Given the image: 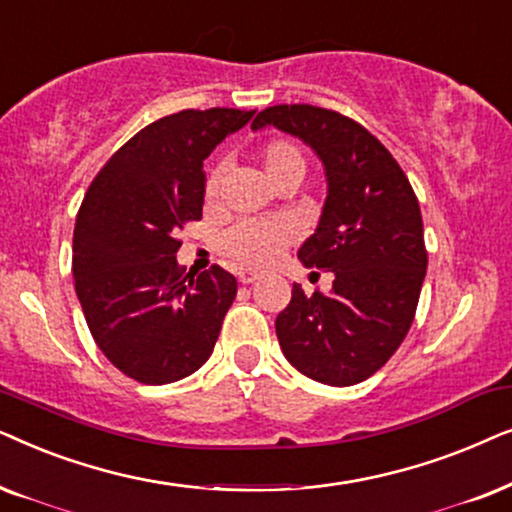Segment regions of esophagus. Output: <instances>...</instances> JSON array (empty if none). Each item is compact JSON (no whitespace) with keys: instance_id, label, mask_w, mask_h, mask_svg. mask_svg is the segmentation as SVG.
<instances>
[{"instance_id":"esophagus-1","label":"esophagus","mask_w":512,"mask_h":512,"mask_svg":"<svg viewBox=\"0 0 512 512\" xmlns=\"http://www.w3.org/2000/svg\"><path fill=\"white\" fill-rule=\"evenodd\" d=\"M257 276L255 271H248V269H243V271H238V281H241L243 285H250V283H255L257 281Z\"/></svg>"}]
</instances>
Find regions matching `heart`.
<instances>
[{
  "label": "heart",
  "instance_id": "obj_1",
  "mask_svg": "<svg viewBox=\"0 0 512 512\" xmlns=\"http://www.w3.org/2000/svg\"><path fill=\"white\" fill-rule=\"evenodd\" d=\"M260 166L271 185L285 177L304 175V154L292 140L274 138L260 147ZM222 170L217 168L206 180V199L213 201L220 192ZM295 241V227L285 220H243L220 236V250L229 260L248 269H264Z\"/></svg>",
  "mask_w": 512,
  "mask_h": 512
}]
</instances>
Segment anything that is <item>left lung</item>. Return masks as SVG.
Returning a JSON list of instances; mask_svg holds the SVG:
<instances>
[{"mask_svg": "<svg viewBox=\"0 0 512 512\" xmlns=\"http://www.w3.org/2000/svg\"><path fill=\"white\" fill-rule=\"evenodd\" d=\"M264 126L304 140L323 161V215L297 255L304 267L335 274L330 295L292 285L276 318L278 344L313 381L360 384L403 344L417 313L428 267L417 194L393 154L335 109L274 105L250 128Z\"/></svg>", "mask_w": 512, "mask_h": 512, "instance_id": "8db88e82", "label": "left lung"}]
</instances>
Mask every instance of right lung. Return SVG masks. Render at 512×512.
Instances as JSON below:
<instances>
[{"label":"right lung","instance_id":"1","mask_svg":"<svg viewBox=\"0 0 512 512\" xmlns=\"http://www.w3.org/2000/svg\"><path fill=\"white\" fill-rule=\"evenodd\" d=\"M252 109H182L135 133L93 177L74 224L72 274L88 330L140 384L185 379L213 353L236 278L177 267L175 234L201 220L203 161Z\"/></svg>","mask_w":512,"mask_h":512}]
</instances>
